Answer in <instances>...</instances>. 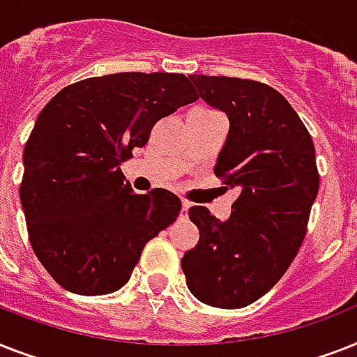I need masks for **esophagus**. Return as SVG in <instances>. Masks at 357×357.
I'll use <instances>...</instances> for the list:
<instances>
[{
	"label": "esophagus",
	"instance_id": "34e87169",
	"mask_svg": "<svg viewBox=\"0 0 357 357\" xmlns=\"http://www.w3.org/2000/svg\"><path fill=\"white\" fill-rule=\"evenodd\" d=\"M189 204H187V202H183V204H181V211H179V217L181 218H187V215H189Z\"/></svg>",
	"mask_w": 357,
	"mask_h": 357
}]
</instances>
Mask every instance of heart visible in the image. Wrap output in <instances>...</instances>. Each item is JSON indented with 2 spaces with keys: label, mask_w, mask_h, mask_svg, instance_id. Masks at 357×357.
<instances>
[{
  "label": "heart",
  "mask_w": 357,
  "mask_h": 357,
  "mask_svg": "<svg viewBox=\"0 0 357 357\" xmlns=\"http://www.w3.org/2000/svg\"><path fill=\"white\" fill-rule=\"evenodd\" d=\"M195 111H207V113H217V111H211V109H195Z\"/></svg>",
  "instance_id": "b5f03b06"
}]
</instances>
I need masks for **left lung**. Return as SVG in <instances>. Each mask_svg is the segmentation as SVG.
<instances>
[{
	"mask_svg": "<svg viewBox=\"0 0 357 357\" xmlns=\"http://www.w3.org/2000/svg\"><path fill=\"white\" fill-rule=\"evenodd\" d=\"M200 98L228 114L215 176L237 189L228 220L204 206L189 218L200 241L185 252L187 287L213 307L259 300L285 274L305 237L319 192L315 146L289 102L272 86L226 75H190Z\"/></svg>",
	"mask_w": 357,
	"mask_h": 357,
	"instance_id": "obj_1",
	"label": "left lung"
}]
</instances>
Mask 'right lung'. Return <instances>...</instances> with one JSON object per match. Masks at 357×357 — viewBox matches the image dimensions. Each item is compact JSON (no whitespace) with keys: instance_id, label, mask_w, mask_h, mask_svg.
I'll list each match as a JSON object with an SVG mask.
<instances>
[{"instance_id":"obj_1","label":"right lung","mask_w":357,"mask_h":357,"mask_svg":"<svg viewBox=\"0 0 357 357\" xmlns=\"http://www.w3.org/2000/svg\"><path fill=\"white\" fill-rule=\"evenodd\" d=\"M196 100L183 74L122 72L64 86L42 109L24 150L20 200L33 252L61 287L119 291L146 243L178 218V196L135 195L120 165L159 120Z\"/></svg>"}]
</instances>
